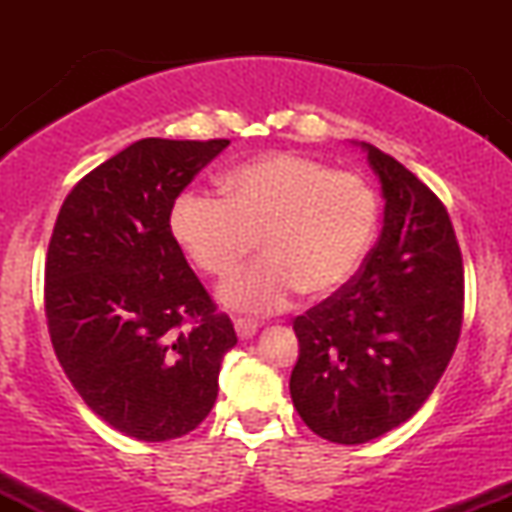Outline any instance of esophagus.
Here are the masks:
<instances>
[{
  "label": "esophagus",
  "mask_w": 512,
  "mask_h": 512,
  "mask_svg": "<svg viewBox=\"0 0 512 512\" xmlns=\"http://www.w3.org/2000/svg\"><path fill=\"white\" fill-rule=\"evenodd\" d=\"M257 330H260V325H257V322L243 320V317H238V320H236L238 339H252L257 334Z\"/></svg>",
  "instance_id": "1"
}]
</instances>
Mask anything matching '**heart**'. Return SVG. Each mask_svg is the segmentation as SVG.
Masks as SVG:
<instances>
[{
    "instance_id": "1",
    "label": "heart",
    "mask_w": 512,
    "mask_h": 512,
    "mask_svg": "<svg viewBox=\"0 0 512 512\" xmlns=\"http://www.w3.org/2000/svg\"><path fill=\"white\" fill-rule=\"evenodd\" d=\"M223 195L185 190L170 209V233L204 274L228 279L257 238L264 257L221 289L240 313H274L298 291L325 298L366 262L380 226V199L358 173L298 154H267L223 178Z\"/></svg>"
}]
</instances>
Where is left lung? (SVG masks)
<instances>
[{
  "instance_id": "left-lung-1",
  "label": "left lung",
  "mask_w": 512,
  "mask_h": 512,
  "mask_svg": "<svg viewBox=\"0 0 512 512\" xmlns=\"http://www.w3.org/2000/svg\"><path fill=\"white\" fill-rule=\"evenodd\" d=\"M358 146L380 180L383 233L351 284L293 320V407L339 445L380 438L421 409L460 339L464 301L443 202L392 156Z\"/></svg>"
}]
</instances>
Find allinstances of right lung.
<instances>
[{"label": "right lung", "mask_w": 512, "mask_h": 512, "mask_svg": "<svg viewBox=\"0 0 512 512\" xmlns=\"http://www.w3.org/2000/svg\"><path fill=\"white\" fill-rule=\"evenodd\" d=\"M228 144L139 139L76 182L50 238L55 354L88 407L146 443L207 419L238 344L170 233L173 202Z\"/></svg>", "instance_id": "right-lung-1"}]
</instances>
